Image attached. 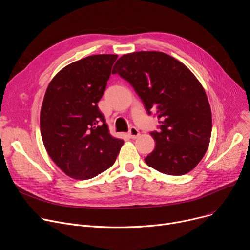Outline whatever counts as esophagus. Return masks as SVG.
Listing matches in <instances>:
<instances>
[{"label":"esophagus","mask_w":250,"mask_h":250,"mask_svg":"<svg viewBox=\"0 0 250 250\" xmlns=\"http://www.w3.org/2000/svg\"><path fill=\"white\" fill-rule=\"evenodd\" d=\"M139 136H140V132H139V129H138L137 127H135V126L130 127L129 132H128V137H129L130 139H136V138H138Z\"/></svg>","instance_id":"34e87169"}]
</instances>
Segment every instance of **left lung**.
Returning <instances> with one entry per match:
<instances>
[{"label":"left lung","mask_w":250,"mask_h":250,"mask_svg":"<svg viewBox=\"0 0 250 250\" xmlns=\"http://www.w3.org/2000/svg\"><path fill=\"white\" fill-rule=\"evenodd\" d=\"M118 74L133 86L149 114L159 118L152 132L154 151L148 166L168 175L187 174L206 154L212 134V112L204 87L190 70L161 51H137L115 62Z\"/></svg>","instance_id":"1"}]
</instances>
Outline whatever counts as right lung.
<instances>
[{"label": "right lung", "mask_w": 250, "mask_h": 250, "mask_svg": "<svg viewBox=\"0 0 250 250\" xmlns=\"http://www.w3.org/2000/svg\"><path fill=\"white\" fill-rule=\"evenodd\" d=\"M117 55H94L62 69L50 81L41 110L47 154L75 179H89L111 167L124 141L109 134L97 102Z\"/></svg>", "instance_id": "right-lung-1"}]
</instances>
